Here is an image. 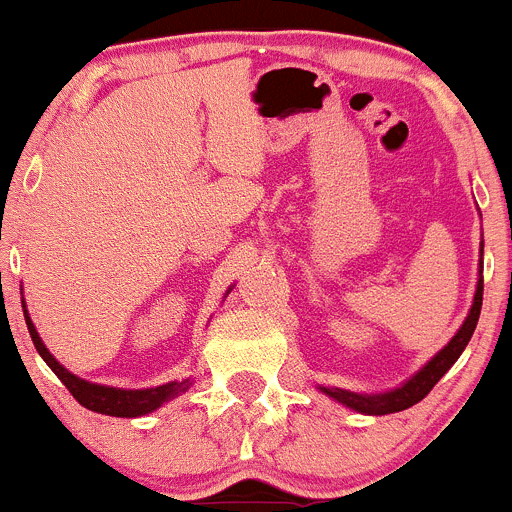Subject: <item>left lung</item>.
I'll list each match as a JSON object with an SVG mask.
<instances>
[{"instance_id": "1", "label": "left lung", "mask_w": 512, "mask_h": 512, "mask_svg": "<svg viewBox=\"0 0 512 512\" xmlns=\"http://www.w3.org/2000/svg\"><path fill=\"white\" fill-rule=\"evenodd\" d=\"M480 254H483V251H480ZM480 306H483V276L478 278L473 306H470L468 318H465L463 326L458 328V333L450 338L448 346L440 348L426 366H423L416 376L408 378L403 386L393 388V391H386V393H376V396H373V393L371 396H366V393H351V391H343V388H321V391L326 393L328 398H333V401L343 403V406L353 408V411L358 413H366V416H388V413H398L416 406L418 401H423V398L433 391L435 383L448 373V368L453 366V363L460 358V353L465 351L475 326H478Z\"/></svg>"}]
</instances>
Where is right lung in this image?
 I'll use <instances>...</instances> for the list:
<instances>
[{"instance_id":"obj_1","label":"right lung","mask_w":512,"mask_h":512,"mask_svg":"<svg viewBox=\"0 0 512 512\" xmlns=\"http://www.w3.org/2000/svg\"><path fill=\"white\" fill-rule=\"evenodd\" d=\"M24 321H27L29 336H32L34 346H37L39 356L44 358V363L57 373V378L69 388V393H72L84 408H89V411L104 413V416H116V418H139V416H146V413L156 411V408L164 406L166 401H171V398H176L179 393H184L186 388H189V378H184V381L164 383V386H156V388H141V391H126V388H111V386H99V383L84 381V378L69 373L67 368H64L62 363L49 353V348L44 346L37 328H34L32 318H29L27 306H24Z\"/></svg>"}]
</instances>
